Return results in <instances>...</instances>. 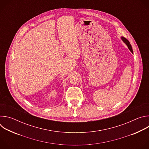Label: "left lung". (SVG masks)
Returning <instances> with one entry per match:
<instances>
[{
  "label": "left lung",
  "mask_w": 149,
  "mask_h": 149,
  "mask_svg": "<svg viewBox=\"0 0 149 149\" xmlns=\"http://www.w3.org/2000/svg\"><path fill=\"white\" fill-rule=\"evenodd\" d=\"M121 39H122V40H123V42H124V43L127 45V46L128 47V48H129V49L130 50V51L133 53V49H132V45H131V44H130V42L127 40L125 38H124V37H121Z\"/></svg>",
  "instance_id": "obj_1"
}]
</instances>
